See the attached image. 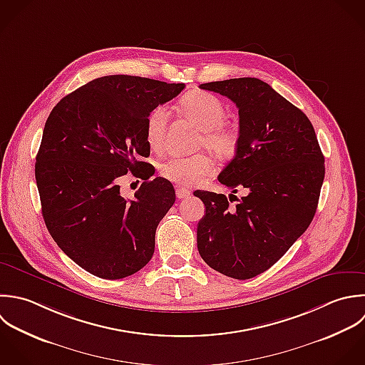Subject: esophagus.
<instances>
[{"instance_id":"obj_1","label":"esophagus","mask_w":365,"mask_h":365,"mask_svg":"<svg viewBox=\"0 0 365 365\" xmlns=\"http://www.w3.org/2000/svg\"><path fill=\"white\" fill-rule=\"evenodd\" d=\"M176 196H178V199H186V197L190 196V190H187L185 187H178L176 189Z\"/></svg>"}]
</instances>
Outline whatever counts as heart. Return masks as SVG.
Instances as JSON below:
<instances>
[{
	"label": "heart",
	"mask_w": 365,
	"mask_h": 365,
	"mask_svg": "<svg viewBox=\"0 0 365 365\" xmlns=\"http://www.w3.org/2000/svg\"><path fill=\"white\" fill-rule=\"evenodd\" d=\"M179 110L202 130L197 148H206L219 158H230L236 152L237 136L223 125L226 108L219 98L203 91H193L179 101ZM168 118V110L163 106L153 108L146 118L145 138L152 150H160L163 146ZM212 170L213 162L206 153L169 158L159 166L160 176L179 186H195Z\"/></svg>",
	"instance_id": "1"
}]
</instances>
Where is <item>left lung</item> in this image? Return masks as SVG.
Masks as SVG:
<instances>
[{"label":"left lung","mask_w":365,"mask_h":365,"mask_svg":"<svg viewBox=\"0 0 365 365\" xmlns=\"http://www.w3.org/2000/svg\"><path fill=\"white\" fill-rule=\"evenodd\" d=\"M200 88L227 96L239 108L236 155L217 179L246 196L230 206L225 195L193 193L206 207L197 225V249L216 272L252 279L280 260L310 226L324 180V156L306 113L269 83L235 78Z\"/></svg>","instance_id":"obj_1"}]
</instances>
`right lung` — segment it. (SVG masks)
I'll return each instance as SVG.
<instances>
[{"label": "right lung", "instance_id": "obj_1", "mask_svg": "<svg viewBox=\"0 0 365 365\" xmlns=\"http://www.w3.org/2000/svg\"><path fill=\"white\" fill-rule=\"evenodd\" d=\"M185 83L108 75L62 98L51 110L35 162L46 229L59 249L88 273L116 280L145 267L159 222L176 195L155 173L145 138L149 112ZM130 170L144 183L132 201L120 196Z\"/></svg>", "mask_w": 365, "mask_h": 365}]
</instances>
